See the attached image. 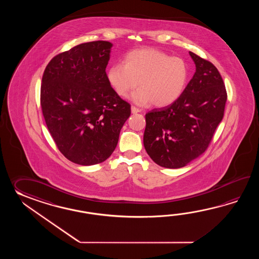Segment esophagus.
I'll list each match as a JSON object with an SVG mask.
<instances>
[{"label":"esophagus","mask_w":259,"mask_h":259,"mask_svg":"<svg viewBox=\"0 0 259 259\" xmlns=\"http://www.w3.org/2000/svg\"><path fill=\"white\" fill-rule=\"evenodd\" d=\"M141 112V110L139 109V108H137L136 106H133L132 105V114H137V113H140Z\"/></svg>","instance_id":"34e87169"}]
</instances>
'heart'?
Returning a JSON list of instances; mask_svg holds the SVG:
<instances>
[{"label": "heart", "mask_w": 259, "mask_h": 259, "mask_svg": "<svg viewBox=\"0 0 259 259\" xmlns=\"http://www.w3.org/2000/svg\"><path fill=\"white\" fill-rule=\"evenodd\" d=\"M188 66L183 59L159 50H134L122 64L107 71V79L117 95L126 97L134 89L132 98L140 105L153 103L156 107L170 105L182 95L187 84Z\"/></svg>", "instance_id": "b5f03b06"}]
</instances>
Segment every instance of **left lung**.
Segmentation results:
<instances>
[{
  "mask_svg": "<svg viewBox=\"0 0 259 259\" xmlns=\"http://www.w3.org/2000/svg\"><path fill=\"white\" fill-rule=\"evenodd\" d=\"M190 55L196 71L180 98L145 115L144 148L166 168L182 167L203 154L224 116L227 92L220 72L209 61Z\"/></svg>",
  "mask_w": 259,
  "mask_h": 259,
  "instance_id": "left-lung-1",
  "label": "left lung"
}]
</instances>
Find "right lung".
<instances>
[{
	"label": "right lung",
	"instance_id": "1",
	"mask_svg": "<svg viewBox=\"0 0 259 259\" xmlns=\"http://www.w3.org/2000/svg\"><path fill=\"white\" fill-rule=\"evenodd\" d=\"M111 47L105 40L78 44L55 55L44 70V119L58 150L78 165L107 159L131 116V105L107 79Z\"/></svg>",
	"mask_w": 259,
	"mask_h": 259
}]
</instances>
